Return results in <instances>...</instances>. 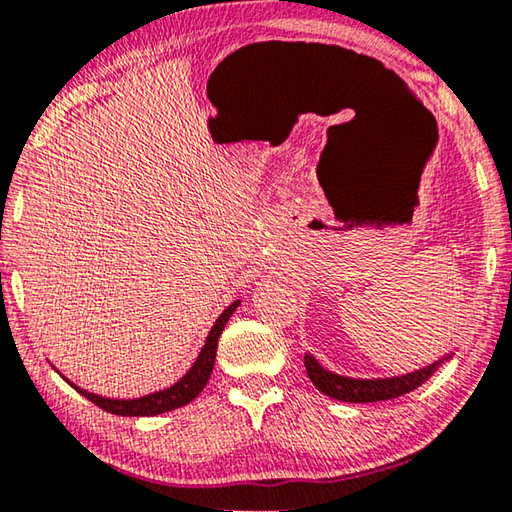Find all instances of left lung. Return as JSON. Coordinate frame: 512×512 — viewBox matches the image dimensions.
<instances>
[{
  "instance_id": "left-lung-1",
  "label": "left lung",
  "mask_w": 512,
  "mask_h": 512,
  "mask_svg": "<svg viewBox=\"0 0 512 512\" xmlns=\"http://www.w3.org/2000/svg\"><path fill=\"white\" fill-rule=\"evenodd\" d=\"M452 359V354H447L440 361H433L431 366L420 368L409 375L402 377H386V379H354V377H343L336 375V372L325 370L316 357L305 354V368L309 379L314 381V386L320 393H325L334 400L341 402H352V404H366V402H384L393 400V397H400L411 393L413 388L422 386L443 361Z\"/></svg>"
}]
</instances>
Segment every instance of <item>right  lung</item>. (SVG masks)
<instances>
[{
    "mask_svg": "<svg viewBox=\"0 0 512 512\" xmlns=\"http://www.w3.org/2000/svg\"><path fill=\"white\" fill-rule=\"evenodd\" d=\"M239 302L241 300H235L228 309H223V314L216 318V323L212 325L210 334H207L203 350L198 352L194 366L189 368L185 375L176 381V384L164 388V391L144 395V397H135V400H110V397H101V395L83 391V388L72 384L69 379H65V377L63 379L69 386L76 388V391H79L83 397H88L92 404H97L99 409L108 411L112 415H131V418H144V415H160V413H167L173 409H180V406H185L192 402L194 397H198V393H201L207 381H210L214 359H216V345H219V336L223 332L225 323L230 320V316L235 314Z\"/></svg>",
    "mask_w": 512,
    "mask_h": 512,
    "instance_id": "1",
    "label": "right lung"
}]
</instances>
